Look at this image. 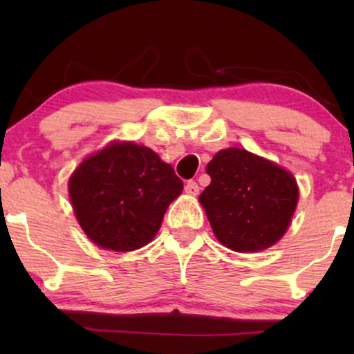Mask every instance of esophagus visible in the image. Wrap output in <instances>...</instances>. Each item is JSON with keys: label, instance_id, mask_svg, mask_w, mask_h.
<instances>
[{"label": "esophagus", "instance_id": "obj_1", "mask_svg": "<svg viewBox=\"0 0 354 354\" xmlns=\"http://www.w3.org/2000/svg\"><path fill=\"white\" fill-rule=\"evenodd\" d=\"M185 191L186 194H189V196H196V194L200 193V186H198L194 181H188L185 186Z\"/></svg>", "mask_w": 354, "mask_h": 354}]
</instances>
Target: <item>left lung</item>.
<instances>
[{
  "label": "left lung",
  "instance_id": "left-lung-1",
  "mask_svg": "<svg viewBox=\"0 0 354 354\" xmlns=\"http://www.w3.org/2000/svg\"><path fill=\"white\" fill-rule=\"evenodd\" d=\"M198 198L214 236L238 253L268 250L284 236L299 201L293 173L245 148L218 151Z\"/></svg>",
  "mask_w": 354,
  "mask_h": 354
}]
</instances>
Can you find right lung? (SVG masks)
I'll use <instances>...</instances> for the list:
<instances>
[{
	"mask_svg": "<svg viewBox=\"0 0 354 354\" xmlns=\"http://www.w3.org/2000/svg\"><path fill=\"white\" fill-rule=\"evenodd\" d=\"M183 181L158 153L113 140L76 166L68 194L76 221L101 250L128 253L151 243Z\"/></svg>",
	"mask_w": 354,
	"mask_h": 354,
	"instance_id": "obj_1",
	"label": "right lung"
}]
</instances>
